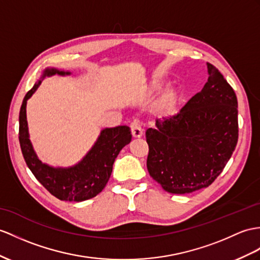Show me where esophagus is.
Segmentation results:
<instances>
[{
    "mask_svg": "<svg viewBox=\"0 0 260 260\" xmlns=\"http://www.w3.org/2000/svg\"><path fill=\"white\" fill-rule=\"evenodd\" d=\"M131 128V135L134 138H141L142 135H143V131H142V128L140 126V124H139L138 121H134L131 123L130 125Z\"/></svg>",
    "mask_w": 260,
    "mask_h": 260,
    "instance_id": "34e87169",
    "label": "esophagus"
}]
</instances>
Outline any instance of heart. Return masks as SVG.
Instances as JSON below:
<instances>
[{
    "mask_svg": "<svg viewBox=\"0 0 260 260\" xmlns=\"http://www.w3.org/2000/svg\"><path fill=\"white\" fill-rule=\"evenodd\" d=\"M170 85H171V81L168 79H157L152 82L151 90L153 92H161L163 90H166L167 88H169ZM180 98H181V93L179 90H171L160 101L157 110H159V112L162 113V115H164V113L172 112L175 109L176 105L179 104Z\"/></svg>",
    "mask_w": 260,
    "mask_h": 260,
    "instance_id": "1",
    "label": "heart"
}]
</instances>
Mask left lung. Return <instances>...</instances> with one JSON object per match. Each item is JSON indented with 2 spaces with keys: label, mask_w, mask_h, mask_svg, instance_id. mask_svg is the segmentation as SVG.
I'll list each match as a JSON object with an SVG mask.
<instances>
[{
  "label": "left lung",
  "mask_w": 260,
  "mask_h": 260,
  "mask_svg": "<svg viewBox=\"0 0 260 260\" xmlns=\"http://www.w3.org/2000/svg\"><path fill=\"white\" fill-rule=\"evenodd\" d=\"M175 116L155 120L145 132L151 178L172 194L210 186L221 173L238 140L237 97L216 68Z\"/></svg>",
  "instance_id": "obj_1"
}]
</instances>
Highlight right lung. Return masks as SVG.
I'll use <instances>...</instances> for the list:
<instances>
[{
  "instance_id": "1",
  "label": "right lung",
  "mask_w": 260,
  "mask_h": 260,
  "mask_svg": "<svg viewBox=\"0 0 260 260\" xmlns=\"http://www.w3.org/2000/svg\"><path fill=\"white\" fill-rule=\"evenodd\" d=\"M64 69L47 67L41 79L24 97L20 110V144L27 167L41 184L60 201L82 202L92 199L105 188L112 172V166L119 152L131 141V131L126 125L106 128L100 131L96 142L87 154L73 167H52L43 163L29 140L26 118L27 100L33 96L42 80L54 75L69 76Z\"/></svg>"
}]
</instances>
